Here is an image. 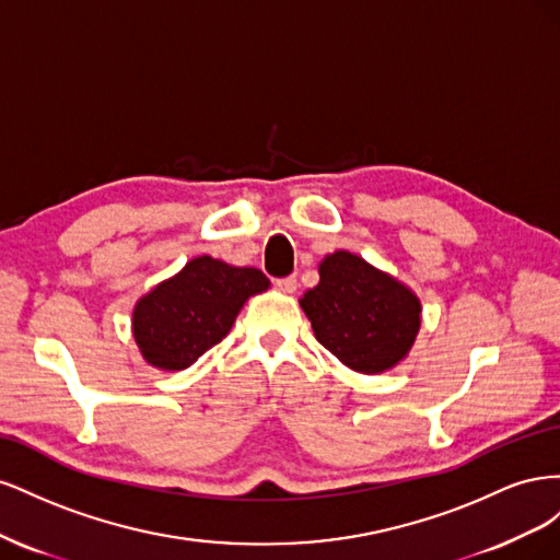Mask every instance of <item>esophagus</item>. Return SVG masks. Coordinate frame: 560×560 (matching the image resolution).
Listing matches in <instances>:
<instances>
[{"label":"esophagus","mask_w":560,"mask_h":560,"mask_svg":"<svg viewBox=\"0 0 560 560\" xmlns=\"http://www.w3.org/2000/svg\"><path fill=\"white\" fill-rule=\"evenodd\" d=\"M276 284H278V290H282V292H287V294H292V292H296V276L280 278V280H276Z\"/></svg>","instance_id":"obj_1"}]
</instances>
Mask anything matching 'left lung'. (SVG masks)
I'll use <instances>...</instances> for the list:
<instances>
[{"instance_id": "1", "label": "left lung", "mask_w": 560, "mask_h": 560, "mask_svg": "<svg viewBox=\"0 0 560 560\" xmlns=\"http://www.w3.org/2000/svg\"><path fill=\"white\" fill-rule=\"evenodd\" d=\"M315 338L346 366L381 374L411 350L420 301L358 254L334 252L319 264V284L301 299Z\"/></svg>"}]
</instances>
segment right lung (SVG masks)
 Listing matches in <instances>:
<instances>
[{
    "mask_svg": "<svg viewBox=\"0 0 560 560\" xmlns=\"http://www.w3.org/2000/svg\"><path fill=\"white\" fill-rule=\"evenodd\" d=\"M268 287L259 268H235L196 257L171 280L140 299L132 334L144 360L179 371L214 348L231 331L243 303Z\"/></svg>",
    "mask_w": 560,
    "mask_h": 560,
    "instance_id": "add662e5",
    "label": "right lung"
}]
</instances>
